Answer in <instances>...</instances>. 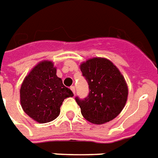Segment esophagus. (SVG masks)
Listing matches in <instances>:
<instances>
[{"mask_svg": "<svg viewBox=\"0 0 158 158\" xmlns=\"http://www.w3.org/2000/svg\"><path fill=\"white\" fill-rule=\"evenodd\" d=\"M70 89H71V90L73 91V94H75V87H74V86H71Z\"/></svg>", "mask_w": 158, "mask_h": 158, "instance_id": "esophagus-1", "label": "esophagus"}]
</instances>
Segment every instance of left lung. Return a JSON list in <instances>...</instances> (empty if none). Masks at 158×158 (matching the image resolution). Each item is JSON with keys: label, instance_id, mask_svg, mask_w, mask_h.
<instances>
[{"label": "left lung", "instance_id": "8db88e82", "mask_svg": "<svg viewBox=\"0 0 158 158\" xmlns=\"http://www.w3.org/2000/svg\"><path fill=\"white\" fill-rule=\"evenodd\" d=\"M80 69L89 89L85 99L75 97L82 115L99 125L112 121L127 103L128 89L124 77L106 58H90L80 65Z\"/></svg>", "mask_w": 158, "mask_h": 158}]
</instances>
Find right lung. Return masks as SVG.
<instances>
[{"label": "right lung", "instance_id": "add662e5", "mask_svg": "<svg viewBox=\"0 0 158 158\" xmlns=\"http://www.w3.org/2000/svg\"><path fill=\"white\" fill-rule=\"evenodd\" d=\"M73 96V92L56 75V68L50 61L41 62L35 66L20 89L23 110L39 123L56 119L64 99Z\"/></svg>", "mask_w": 158, "mask_h": 158}]
</instances>
